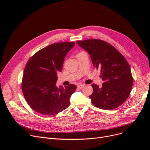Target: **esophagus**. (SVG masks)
I'll return each mask as SVG.
<instances>
[{
    "instance_id": "esophagus-1",
    "label": "esophagus",
    "mask_w": 150,
    "mask_h": 150,
    "mask_svg": "<svg viewBox=\"0 0 150 150\" xmlns=\"http://www.w3.org/2000/svg\"><path fill=\"white\" fill-rule=\"evenodd\" d=\"M85 86V85L84 84H80V85H78L77 87L79 88V89H82V88H83Z\"/></svg>"
}]
</instances>
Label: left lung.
<instances>
[{
	"label": "left lung",
	"instance_id": "obj_1",
	"mask_svg": "<svg viewBox=\"0 0 150 150\" xmlns=\"http://www.w3.org/2000/svg\"><path fill=\"white\" fill-rule=\"evenodd\" d=\"M76 42L89 53L93 66L100 70L103 81L101 88L92 84L93 92L89 96L92 103L105 110L122 105L129 97L133 84L131 69L125 58L114 46L100 39Z\"/></svg>",
	"mask_w": 150,
	"mask_h": 150
}]
</instances>
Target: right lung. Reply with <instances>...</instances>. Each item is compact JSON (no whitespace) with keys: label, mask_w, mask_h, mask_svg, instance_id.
<instances>
[{"label":"right lung","mask_w":150,"mask_h":150,"mask_svg":"<svg viewBox=\"0 0 150 150\" xmlns=\"http://www.w3.org/2000/svg\"><path fill=\"white\" fill-rule=\"evenodd\" d=\"M75 42H62L47 46L28 61L22 80V90L28 105L36 112L57 114L68 108L76 86L70 84L58 88L57 72L62 70L66 54Z\"/></svg>","instance_id":"add662e5"}]
</instances>
